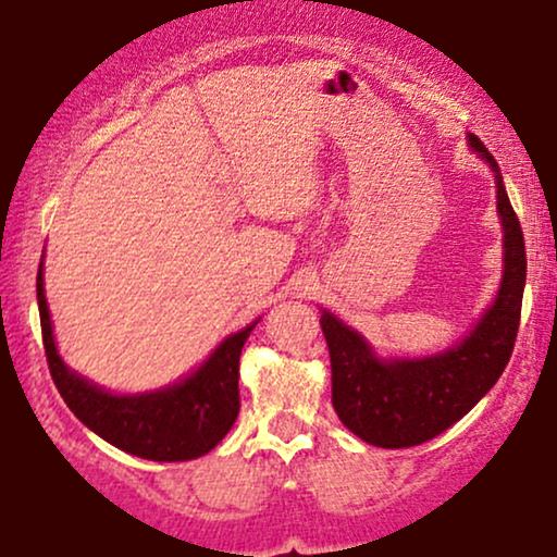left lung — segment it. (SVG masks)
Returning a JSON list of instances; mask_svg holds the SVG:
<instances>
[{"mask_svg":"<svg viewBox=\"0 0 557 557\" xmlns=\"http://www.w3.org/2000/svg\"><path fill=\"white\" fill-rule=\"evenodd\" d=\"M469 144L495 172L505 233L500 290L476 327L445 354L385 361L335 314L322 311L319 319L330 348L332 406L343 424L369 445L395 450L443 434L490 393L513 354L527 285V248L495 157L476 136H469Z\"/></svg>","mask_w":557,"mask_h":557,"instance_id":"obj_1","label":"left lung"}]
</instances>
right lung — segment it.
I'll return each instance as SVG.
<instances>
[{
  "instance_id": "right-lung-1",
  "label": "right lung",
  "mask_w": 557,
  "mask_h": 557,
  "mask_svg": "<svg viewBox=\"0 0 557 557\" xmlns=\"http://www.w3.org/2000/svg\"><path fill=\"white\" fill-rule=\"evenodd\" d=\"M38 314L49 372L62 400L101 440L146 461H190L220 443L240 411V350L257 322L243 327L183 382L144 395H112L70 372L57 354L52 319L44 296V272L36 277Z\"/></svg>"
}]
</instances>
